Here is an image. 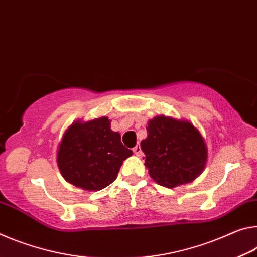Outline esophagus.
Returning a JSON list of instances; mask_svg holds the SVG:
<instances>
[{
  "instance_id": "34e87169",
  "label": "esophagus",
  "mask_w": 257,
  "mask_h": 257,
  "mask_svg": "<svg viewBox=\"0 0 257 257\" xmlns=\"http://www.w3.org/2000/svg\"><path fill=\"white\" fill-rule=\"evenodd\" d=\"M133 153L136 154L137 156H140L141 153H142V151H141V147H140V145H137L136 147H134V148H133Z\"/></svg>"
}]
</instances>
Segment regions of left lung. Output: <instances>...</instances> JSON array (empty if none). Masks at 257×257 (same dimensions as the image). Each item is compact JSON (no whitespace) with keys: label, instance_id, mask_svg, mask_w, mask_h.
<instances>
[{"label":"left lung","instance_id":"8db88e82","mask_svg":"<svg viewBox=\"0 0 257 257\" xmlns=\"http://www.w3.org/2000/svg\"><path fill=\"white\" fill-rule=\"evenodd\" d=\"M141 141L145 165L155 182L175 188L192 182L205 170L207 145L199 130L187 119L159 115L148 121Z\"/></svg>","mask_w":257,"mask_h":257}]
</instances>
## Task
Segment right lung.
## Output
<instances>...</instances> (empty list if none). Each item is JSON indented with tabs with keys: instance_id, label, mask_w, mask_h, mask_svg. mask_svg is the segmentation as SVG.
Segmentation results:
<instances>
[{
	"instance_id": "1",
	"label": "right lung",
	"mask_w": 257,
	"mask_h": 257,
	"mask_svg": "<svg viewBox=\"0 0 257 257\" xmlns=\"http://www.w3.org/2000/svg\"><path fill=\"white\" fill-rule=\"evenodd\" d=\"M106 116L77 119L68 126L57 150L58 168L67 182L87 191H99L116 180L132 150L120 142Z\"/></svg>"
}]
</instances>
